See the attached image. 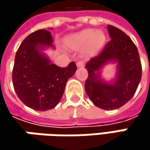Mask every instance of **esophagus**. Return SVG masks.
Masks as SVG:
<instances>
[{
  "instance_id": "obj_1",
  "label": "esophagus",
  "mask_w": 150,
  "mask_h": 150,
  "mask_svg": "<svg viewBox=\"0 0 150 150\" xmlns=\"http://www.w3.org/2000/svg\"><path fill=\"white\" fill-rule=\"evenodd\" d=\"M84 64H85V62L83 61H79V62H77L76 66L78 68H82V67H84Z\"/></svg>"
}]
</instances>
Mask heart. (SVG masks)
I'll return each mask as SVG.
<instances>
[{
    "label": "heart",
    "mask_w": 150,
    "mask_h": 150,
    "mask_svg": "<svg viewBox=\"0 0 150 150\" xmlns=\"http://www.w3.org/2000/svg\"><path fill=\"white\" fill-rule=\"evenodd\" d=\"M67 42L69 45L75 48L88 47L89 51L96 52L99 50L104 44L105 35L101 31L84 29L69 36Z\"/></svg>",
    "instance_id": "1"
}]
</instances>
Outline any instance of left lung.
Segmentation results:
<instances>
[{"label":"left lung","mask_w":150,"mask_h":150,"mask_svg":"<svg viewBox=\"0 0 150 150\" xmlns=\"http://www.w3.org/2000/svg\"><path fill=\"white\" fill-rule=\"evenodd\" d=\"M108 29L111 40L86 65L88 76L85 90L96 107L113 110L126 104L135 95L142 78V63L137 47L130 37L112 25H108ZM109 60L118 62L117 77L112 84L102 82L97 74Z\"/></svg>","instance_id":"1"}]
</instances>
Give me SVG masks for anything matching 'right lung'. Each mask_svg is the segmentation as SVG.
Segmentation results:
<instances>
[{
	"label": "right lung",
	"instance_id": "add662e5",
	"mask_svg": "<svg viewBox=\"0 0 150 150\" xmlns=\"http://www.w3.org/2000/svg\"><path fill=\"white\" fill-rule=\"evenodd\" d=\"M51 33L39 29L28 35L15 54L12 80L19 99L30 108L46 111L59 103L67 81L75 74L74 62L61 68L51 64L39 50L53 47Z\"/></svg>",
	"mask_w": 150,
	"mask_h": 150
}]
</instances>
